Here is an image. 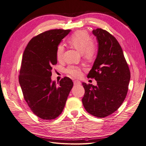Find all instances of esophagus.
<instances>
[{
	"instance_id": "esophagus-1",
	"label": "esophagus",
	"mask_w": 146,
	"mask_h": 146,
	"mask_svg": "<svg viewBox=\"0 0 146 146\" xmlns=\"http://www.w3.org/2000/svg\"><path fill=\"white\" fill-rule=\"evenodd\" d=\"M74 84L75 85H81V82L78 80H74Z\"/></svg>"
}]
</instances>
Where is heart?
Masks as SVG:
<instances>
[{"label": "heart", "instance_id": "obj_1", "mask_svg": "<svg viewBox=\"0 0 146 146\" xmlns=\"http://www.w3.org/2000/svg\"><path fill=\"white\" fill-rule=\"evenodd\" d=\"M69 44L80 52L88 60L94 57L96 52L95 46L91 42V38L85 30H79L72 34L69 38ZM64 47L60 44L56 48V55L59 61L63 58ZM66 72L74 77H79L81 75V68L74 66H69L66 69Z\"/></svg>", "mask_w": 146, "mask_h": 146}]
</instances>
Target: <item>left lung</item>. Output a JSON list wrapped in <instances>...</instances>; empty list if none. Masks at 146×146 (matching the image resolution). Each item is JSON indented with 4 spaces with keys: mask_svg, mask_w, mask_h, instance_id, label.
<instances>
[{
    "mask_svg": "<svg viewBox=\"0 0 146 146\" xmlns=\"http://www.w3.org/2000/svg\"><path fill=\"white\" fill-rule=\"evenodd\" d=\"M98 42V51L88 74L97 85L82 83L85 92L82 103L88 113L98 117L113 113L125 100L130 72L122 48L112 35L102 29L92 30Z\"/></svg>",
    "mask_w": 146,
    "mask_h": 146,
    "instance_id": "8db88e82",
    "label": "left lung"
}]
</instances>
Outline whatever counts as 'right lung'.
<instances>
[{
    "instance_id": "1",
    "label": "right lung",
    "mask_w": 146,
    "mask_h": 146,
    "mask_svg": "<svg viewBox=\"0 0 146 146\" xmlns=\"http://www.w3.org/2000/svg\"><path fill=\"white\" fill-rule=\"evenodd\" d=\"M70 30L54 29L33 38L24 52L19 82L25 100L35 115L50 120L62 113L73 82L65 77L52 81V67L57 63L56 48Z\"/></svg>"
}]
</instances>
